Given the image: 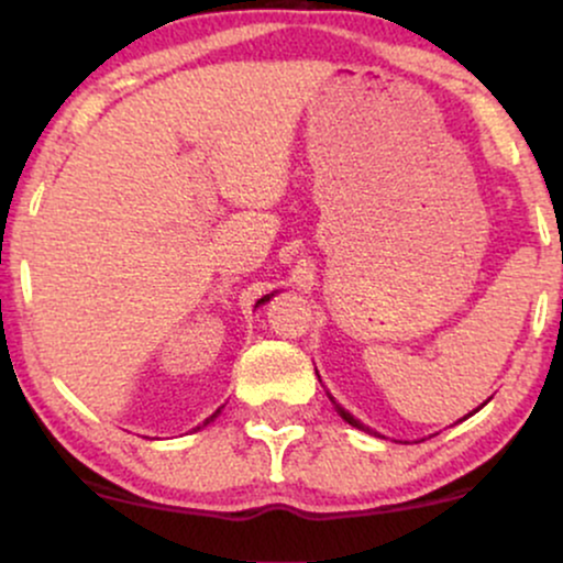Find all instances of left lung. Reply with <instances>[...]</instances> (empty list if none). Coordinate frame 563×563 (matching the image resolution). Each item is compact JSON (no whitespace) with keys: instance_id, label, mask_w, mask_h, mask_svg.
Returning <instances> with one entry per match:
<instances>
[{"instance_id":"8db88e82","label":"left lung","mask_w":563,"mask_h":563,"mask_svg":"<svg viewBox=\"0 0 563 563\" xmlns=\"http://www.w3.org/2000/svg\"><path fill=\"white\" fill-rule=\"evenodd\" d=\"M335 407H339V405H335ZM339 412H341V418H344V421H346V423L357 426V429H363V431H371V429H365V426H363V423H360V421H357V418H354V416H349V412L344 410V407H339ZM468 416H471V412H468Z\"/></svg>"}]
</instances>
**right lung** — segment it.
Listing matches in <instances>:
<instances>
[{"instance_id":"obj_1","label":"right lung","mask_w":563,"mask_h":563,"mask_svg":"<svg viewBox=\"0 0 563 563\" xmlns=\"http://www.w3.org/2000/svg\"><path fill=\"white\" fill-rule=\"evenodd\" d=\"M262 301H264V299H262ZM219 410H222V407H219ZM219 410H217V412H214V416H211V418H206V423H209V421H214V418L219 416ZM196 429H200V426H196Z\"/></svg>"}]
</instances>
